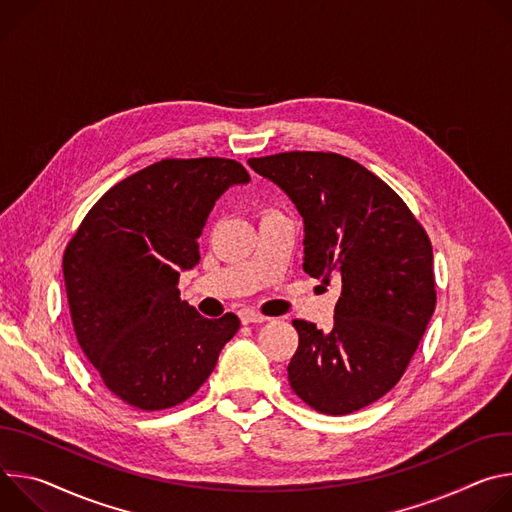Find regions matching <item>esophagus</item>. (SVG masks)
Masks as SVG:
<instances>
[{
  "instance_id": "esophagus-1",
  "label": "esophagus",
  "mask_w": 512,
  "mask_h": 512,
  "mask_svg": "<svg viewBox=\"0 0 512 512\" xmlns=\"http://www.w3.org/2000/svg\"><path fill=\"white\" fill-rule=\"evenodd\" d=\"M240 319H242L244 325H248V323H262V321H266L268 317H264L262 313H258V311H254V309H242V311H240Z\"/></svg>"
}]
</instances>
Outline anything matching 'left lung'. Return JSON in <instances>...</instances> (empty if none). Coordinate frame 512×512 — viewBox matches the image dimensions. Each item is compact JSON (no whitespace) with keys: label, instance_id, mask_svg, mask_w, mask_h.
Instances as JSON below:
<instances>
[{"label":"left lung","instance_id":"1","mask_svg":"<svg viewBox=\"0 0 512 512\" xmlns=\"http://www.w3.org/2000/svg\"><path fill=\"white\" fill-rule=\"evenodd\" d=\"M305 221V272L342 282L333 329L295 319L289 382L311 409L350 415L405 374L435 311L433 248L425 227L382 179L335 152L250 158Z\"/></svg>","mask_w":512,"mask_h":512}]
</instances>
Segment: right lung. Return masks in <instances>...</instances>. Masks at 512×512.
Returning <instances> with one entry per match:
<instances>
[{
    "label": "right lung",
    "instance_id": "1",
    "mask_svg": "<svg viewBox=\"0 0 512 512\" xmlns=\"http://www.w3.org/2000/svg\"><path fill=\"white\" fill-rule=\"evenodd\" d=\"M232 158H164L113 185L63 256L77 342L103 384L142 409L177 407L213 372L240 329L181 301L179 276L199 262V236L219 195L248 183Z\"/></svg>",
    "mask_w": 512,
    "mask_h": 512
}]
</instances>
